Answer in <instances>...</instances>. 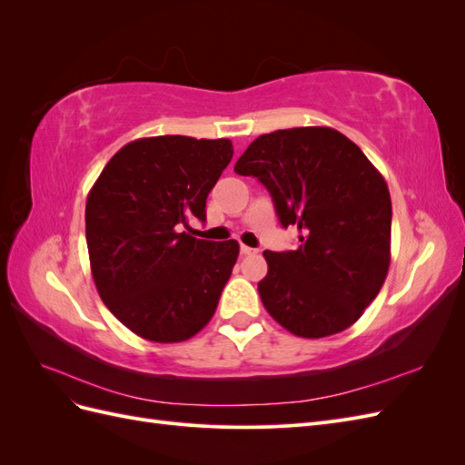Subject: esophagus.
I'll use <instances>...</instances> for the list:
<instances>
[{"mask_svg": "<svg viewBox=\"0 0 465 465\" xmlns=\"http://www.w3.org/2000/svg\"><path fill=\"white\" fill-rule=\"evenodd\" d=\"M241 254L242 256H254V254H258V250L256 248H250L246 244H241Z\"/></svg>", "mask_w": 465, "mask_h": 465, "instance_id": "1", "label": "esophagus"}]
</instances>
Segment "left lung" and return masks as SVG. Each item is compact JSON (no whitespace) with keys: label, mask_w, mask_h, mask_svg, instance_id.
Returning a JSON list of instances; mask_svg holds the SVG:
<instances>
[{"label":"left lung","mask_w":465,"mask_h":465,"mask_svg":"<svg viewBox=\"0 0 465 465\" xmlns=\"http://www.w3.org/2000/svg\"><path fill=\"white\" fill-rule=\"evenodd\" d=\"M270 190L299 248L263 252L265 311L285 330L318 340L362 316L390 267L391 200L384 176L349 137L326 125L254 139L234 164Z\"/></svg>","instance_id":"obj_1"}]
</instances>
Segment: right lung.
Returning a JSON list of instances; mask_svg holds the SVG:
<instances>
[{
    "mask_svg": "<svg viewBox=\"0 0 465 465\" xmlns=\"http://www.w3.org/2000/svg\"><path fill=\"white\" fill-rule=\"evenodd\" d=\"M231 159V139L142 137L106 163L87 195L96 291L143 340L186 341L215 314L241 246L186 231L205 221L207 195Z\"/></svg>",
    "mask_w": 465,
    "mask_h": 465,
    "instance_id": "add662e5",
    "label": "right lung"
}]
</instances>
